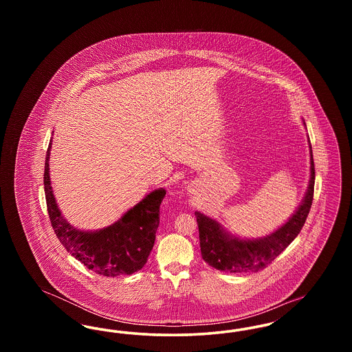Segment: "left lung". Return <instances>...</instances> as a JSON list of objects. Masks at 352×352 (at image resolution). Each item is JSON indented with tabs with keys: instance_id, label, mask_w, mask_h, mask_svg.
Here are the masks:
<instances>
[{
	"instance_id": "8db88e82",
	"label": "left lung",
	"mask_w": 352,
	"mask_h": 352,
	"mask_svg": "<svg viewBox=\"0 0 352 352\" xmlns=\"http://www.w3.org/2000/svg\"><path fill=\"white\" fill-rule=\"evenodd\" d=\"M309 148L310 179L307 191L296 212L272 234L258 239H241L226 231L215 219L199 211L195 212L199 228L201 257L210 267L227 273L258 272L270 264L298 236L309 215L314 195L316 170L310 141Z\"/></svg>"
}]
</instances>
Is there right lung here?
Masks as SVG:
<instances>
[{
  "mask_svg": "<svg viewBox=\"0 0 352 352\" xmlns=\"http://www.w3.org/2000/svg\"><path fill=\"white\" fill-rule=\"evenodd\" d=\"M51 142L46 153L43 184L51 226L59 241L71 256L101 276L116 277L140 270L146 264L153 250L160 224V206L166 190L151 191L118 221L105 228L78 230L62 215L52 192L49 165Z\"/></svg>",
  "mask_w": 352,
  "mask_h": 352,
  "instance_id": "obj_1",
  "label": "right lung"
}]
</instances>
